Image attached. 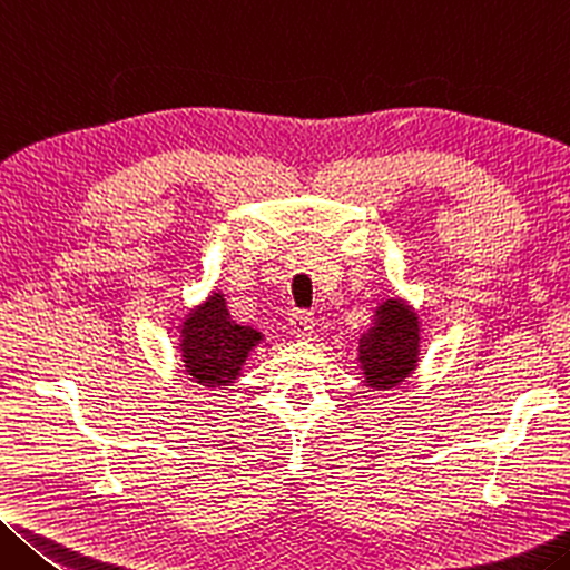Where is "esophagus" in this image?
Wrapping results in <instances>:
<instances>
[{"label":"esophagus","mask_w":570,"mask_h":570,"mask_svg":"<svg viewBox=\"0 0 570 570\" xmlns=\"http://www.w3.org/2000/svg\"><path fill=\"white\" fill-rule=\"evenodd\" d=\"M287 328H291V333L295 335V338H311L315 323H313L311 315L295 313L293 318H291V323H287Z\"/></svg>","instance_id":"esophagus-1"}]
</instances>
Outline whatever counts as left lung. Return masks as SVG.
I'll use <instances>...</instances> for the list:
<instances>
[{"label": "left lung", "mask_w": 570, "mask_h": 570, "mask_svg": "<svg viewBox=\"0 0 570 570\" xmlns=\"http://www.w3.org/2000/svg\"><path fill=\"white\" fill-rule=\"evenodd\" d=\"M422 358V321L404 297H386L376 305L368 331L358 338L363 386L396 389L412 376Z\"/></svg>", "instance_id": "1"}]
</instances>
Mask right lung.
I'll return each mask as SVG.
<instances>
[{
  "label": "right lung",
  "mask_w": 570,
  "mask_h": 570,
  "mask_svg": "<svg viewBox=\"0 0 570 570\" xmlns=\"http://www.w3.org/2000/svg\"><path fill=\"white\" fill-rule=\"evenodd\" d=\"M265 335L237 325L227 311V297L212 291L186 311L179 325V353L186 376L207 389H227L242 376V366Z\"/></svg>",
  "instance_id": "add662e5"
}]
</instances>
